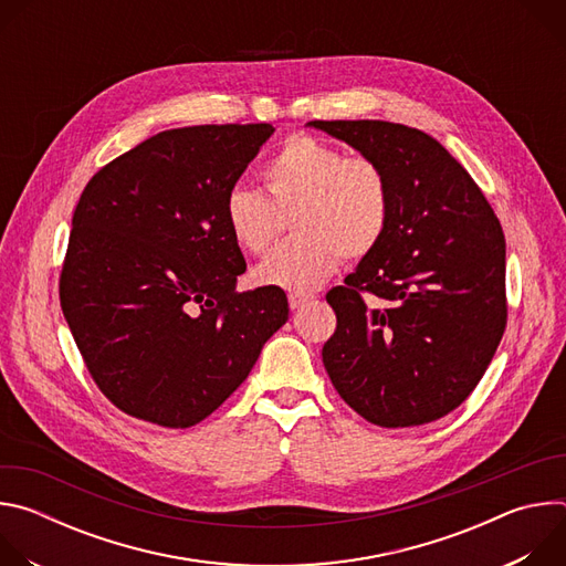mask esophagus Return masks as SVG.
Listing matches in <instances>:
<instances>
[{"instance_id": "esophagus-1", "label": "esophagus", "mask_w": 566, "mask_h": 566, "mask_svg": "<svg viewBox=\"0 0 566 566\" xmlns=\"http://www.w3.org/2000/svg\"><path fill=\"white\" fill-rule=\"evenodd\" d=\"M315 297L313 295H308V293H291L289 295V306L293 308V311H297V308H304L306 304H311Z\"/></svg>"}]
</instances>
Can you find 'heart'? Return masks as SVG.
I'll list each match as a JSON object with an SVG mask.
<instances>
[{"label":"heart","instance_id":"1","mask_svg":"<svg viewBox=\"0 0 566 566\" xmlns=\"http://www.w3.org/2000/svg\"><path fill=\"white\" fill-rule=\"evenodd\" d=\"M264 192L247 186L228 190L223 221L244 253H264L277 237L282 214L293 210V241L255 266V280L293 293L325 284L345 258L369 255L387 230L391 190L385 170L369 156L297 134L266 160Z\"/></svg>","mask_w":566,"mask_h":566}]
</instances>
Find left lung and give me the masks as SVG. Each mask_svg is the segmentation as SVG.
Wrapping results in <instances>:
<instances>
[{
    "label": "left lung",
    "instance_id": "8db88e82",
    "mask_svg": "<svg viewBox=\"0 0 566 566\" xmlns=\"http://www.w3.org/2000/svg\"><path fill=\"white\" fill-rule=\"evenodd\" d=\"M306 125L374 158L391 190L380 244L327 293L338 327L322 363L369 423L437 421L470 396L506 329L500 219L459 160L421 129L387 120Z\"/></svg>",
    "mask_w": 566,
    "mask_h": 566
}]
</instances>
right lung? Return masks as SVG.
Here are the masks:
<instances>
[{
    "label": "right lung",
    "mask_w": 566,
    "mask_h": 566,
    "mask_svg": "<svg viewBox=\"0 0 566 566\" xmlns=\"http://www.w3.org/2000/svg\"><path fill=\"white\" fill-rule=\"evenodd\" d=\"M275 132L197 125L114 158L80 195L60 304L101 391L129 417L190 428L247 380L289 319L286 293H237L223 201Z\"/></svg>",
    "instance_id": "1"
}]
</instances>
